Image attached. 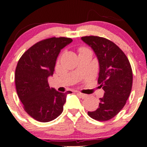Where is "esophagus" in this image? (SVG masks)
I'll return each mask as SVG.
<instances>
[{
  "instance_id": "esophagus-1",
  "label": "esophagus",
  "mask_w": 147,
  "mask_h": 147,
  "mask_svg": "<svg viewBox=\"0 0 147 147\" xmlns=\"http://www.w3.org/2000/svg\"><path fill=\"white\" fill-rule=\"evenodd\" d=\"M77 94H78V95H79L80 97L82 99H84V98H86V97H87V94H82V93H81V92H78V93H77Z\"/></svg>"
}]
</instances>
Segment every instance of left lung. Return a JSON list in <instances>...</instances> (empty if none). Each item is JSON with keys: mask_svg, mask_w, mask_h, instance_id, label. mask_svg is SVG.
<instances>
[{"mask_svg": "<svg viewBox=\"0 0 147 147\" xmlns=\"http://www.w3.org/2000/svg\"><path fill=\"white\" fill-rule=\"evenodd\" d=\"M81 40L97 56L98 84L105 91L99 107L87 114L97 121H107L119 113L129 98L133 80L131 65L122 50L112 41L98 36L82 37Z\"/></svg>", "mask_w": 147, "mask_h": 147, "instance_id": "left-lung-1", "label": "left lung"}]
</instances>
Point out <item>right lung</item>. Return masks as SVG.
<instances>
[{
  "label": "right lung",
  "mask_w": 147,
  "mask_h": 147,
  "mask_svg": "<svg viewBox=\"0 0 147 147\" xmlns=\"http://www.w3.org/2000/svg\"><path fill=\"white\" fill-rule=\"evenodd\" d=\"M72 42L71 38L63 37L41 40L25 52L18 63L15 73L17 94L25 111L37 121L47 122L60 116L67 95L72 93L50 89L47 80L53 76L61 50Z\"/></svg>",
  "instance_id": "add662e5"
}]
</instances>
